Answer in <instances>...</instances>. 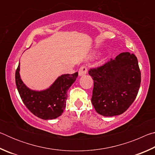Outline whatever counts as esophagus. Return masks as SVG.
I'll return each mask as SVG.
<instances>
[{
	"label": "esophagus",
	"instance_id": "esophagus-1",
	"mask_svg": "<svg viewBox=\"0 0 155 155\" xmlns=\"http://www.w3.org/2000/svg\"><path fill=\"white\" fill-rule=\"evenodd\" d=\"M87 68L85 66H81L79 70H78V75H79L80 77H82V76L87 74Z\"/></svg>",
	"mask_w": 155,
	"mask_h": 155
}]
</instances>
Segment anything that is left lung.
Masks as SVG:
<instances>
[{"label": "left lung", "mask_w": 155, "mask_h": 155, "mask_svg": "<svg viewBox=\"0 0 155 155\" xmlns=\"http://www.w3.org/2000/svg\"><path fill=\"white\" fill-rule=\"evenodd\" d=\"M94 80L91 103L103 116L119 115L134 102L140 90L141 72L137 57L122 52L102 66L91 69Z\"/></svg>", "instance_id": "1"}]
</instances>
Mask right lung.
Listing matches in <instances>:
<instances>
[{
    "instance_id": "obj_1",
    "label": "right lung",
    "mask_w": 155,
    "mask_h": 155,
    "mask_svg": "<svg viewBox=\"0 0 155 155\" xmlns=\"http://www.w3.org/2000/svg\"><path fill=\"white\" fill-rule=\"evenodd\" d=\"M20 62L15 72V84L21 99L29 111L39 118L52 120L61 115L66 105L68 90L78 77V72L62 74L48 88L37 91L28 88L21 79Z\"/></svg>"
}]
</instances>
